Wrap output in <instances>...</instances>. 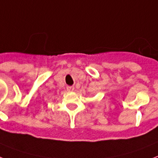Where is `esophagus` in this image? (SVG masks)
<instances>
[{"label": "esophagus", "mask_w": 158, "mask_h": 158, "mask_svg": "<svg viewBox=\"0 0 158 158\" xmlns=\"http://www.w3.org/2000/svg\"><path fill=\"white\" fill-rule=\"evenodd\" d=\"M66 89H67V91H69V92H72V91H74V89H75V87H74V86H67V87H66Z\"/></svg>", "instance_id": "esophagus-1"}]
</instances>
